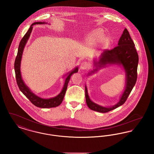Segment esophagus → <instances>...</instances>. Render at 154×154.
<instances>
[{"mask_svg":"<svg viewBox=\"0 0 154 154\" xmlns=\"http://www.w3.org/2000/svg\"><path fill=\"white\" fill-rule=\"evenodd\" d=\"M88 66H89V64H88V62H83L81 63L80 69L81 70H85V69H87Z\"/></svg>","mask_w":154,"mask_h":154,"instance_id":"esophagus-1","label":"esophagus"}]
</instances>
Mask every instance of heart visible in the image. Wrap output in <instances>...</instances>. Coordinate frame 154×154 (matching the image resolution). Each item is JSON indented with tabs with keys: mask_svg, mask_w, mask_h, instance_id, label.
Wrapping results in <instances>:
<instances>
[{
	"mask_svg": "<svg viewBox=\"0 0 154 154\" xmlns=\"http://www.w3.org/2000/svg\"><path fill=\"white\" fill-rule=\"evenodd\" d=\"M104 33L102 29H96L93 30L88 36L86 40V44L89 45H94L96 44L100 39L104 37ZM107 42V38H104L103 40V44L106 43Z\"/></svg>",
	"mask_w": 154,
	"mask_h": 154,
	"instance_id": "heart-1",
	"label": "heart"
}]
</instances>
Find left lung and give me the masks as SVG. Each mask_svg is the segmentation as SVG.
<instances>
[{
    "mask_svg": "<svg viewBox=\"0 0 154 154\" xmlns=\"http://www.w3.org/2000/svg\"><path fill=\"white\" fill-rule=\"evenodd\" d=\"M134 46L129 32L125 28L119 40L117 47L111 50H104L98 58L96 57L93 59V70L88 73V76L97 73L99 70L107 66L118 65L122 68L125 73V85L117 104L110 106H103L91 99L85 85L86 103L91 110L104 113L117 109L126 102L135 85L137 77L139 55Z\"/></svg>",
    "mask_w": 154,
    "mask_h": 154,
    "instance_id": "left-lung-1",
    "label": "left lung"
}]
</instances>
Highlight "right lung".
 Segmentation results:
<instances>
[{"instance_id": "add662e5", "label": "right lung", "mask_w": 154, "mask_h": 154, "mask_svg": "<svg viewBox=\"0 0 154 154\" xmlns=\"http://www.w3.org/2000/svg\"><path fill=\"white\" fill-rule=\"evenodd\" d=\"M36 24H48V23L45 22H34L30 26L29 29H28V32L26 33V34L24 35L22 40H21L19 44L18 53L15 60L14 63L15 73L17 83L19 87V89L23 93V94L29 100L32 104H33L37 107L43 108V109L56 107L59 106L62 102L70 77L73 75V74L78 72L79 66H75L73 70L69 71L67 73L64 74V75H63L62 77L63 79L65 78V81L63 88L58 95L53 97H50V98H43L34 94L31 91V89L26 85V84L25 83L24 81L22 79L21 72V63L23 51L26 44L29 38L30 34L33 29V26Z\"/></svg>"}]
</instances>
